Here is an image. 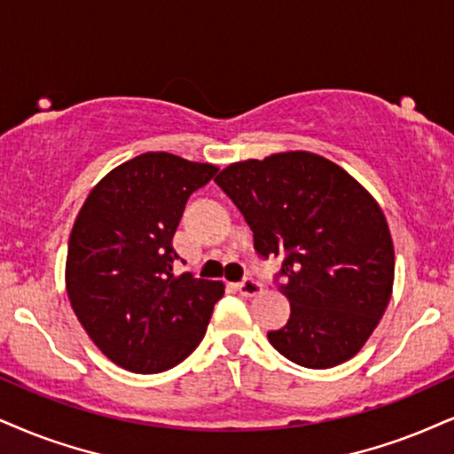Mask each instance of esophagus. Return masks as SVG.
<instances>
[{"label":"esophagus","mask_w":454,"mask_h":454,"mask_svg":"<svg viewBox=\"0 0 454 454\" xmlns=\"http://www.w3.org/2000/svg\"><path fill=\"white\" fill-rule=\"evenodd\" d=\"M238 290L242 296H256L262 293V284L256 282L254 278H246L244 282L238 284Z\"/></svg>","instance_id":"1"}]
</instances>
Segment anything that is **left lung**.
<instances>
[{
	"label": "left lung",
	"instance_id": "obj_1",
	"mask_svg": "<svg viewBox=\"0 0 454 454\" xmlns=\"http://www.w3.org/2000/svg\"><path fill=\"white\" fill-rule=\"evenodd\" d=\"M215 181L253 229L259 256L284 259L279 290L290 317L267 333L270 343L305 368L354 357L394 286V242L372 195L343 168L307 151L238 161Z\"/></svg>",
	"mask_w": 454,
	"mask_h": 454
}]
</instances>
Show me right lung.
<instances>
[{"mask_svg": "<svg viewBox=\"0 0 454 454\" xmlns=\"http://www.w3.org/2000/svg\"><path fill=\"white\" fill-rule=\"evenodd\" d=\"M218 172L149 151L114 168L83 201L67 253V294L94 345L130 372L183 362L208 328L221 282L176 276L184 204Z\"/></svg>", "mask_w": 454, "mask_h": 454, "instance_id": "1", "label": "right lung"}]
</instances>
